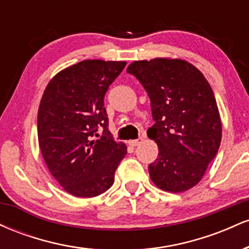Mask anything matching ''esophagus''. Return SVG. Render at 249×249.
I'll use <instances>...</instances> for the list:
<instances>
[{"mask_svg":"<svg viewBox=\"0 0 249 249\" xmlns=\"http://www.w3.org/2000/svg\"><path fill=\"white\" fill-rule=\"evenodd\" d=\"M142 142V137H141V138H138V139H133V141H130V142H128V144H130L131 146H137V145L141 144Z\"/></svg>","mask_w":249,"mask_h":249,"instance_id":"obj_1","label":"esophagus"}]
</instances>
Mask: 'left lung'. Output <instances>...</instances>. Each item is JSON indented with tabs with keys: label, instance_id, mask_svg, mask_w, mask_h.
<instances>
[{
	"label": "left lung",
	"instance_id": "1",
	"mask_svg": "<svg viewBox=\"0 0 249 249\" xmlns=\"http://www.w3.org/2000/svg\"><path fill=\"white\" fill-rule=\"evenodd\" d=\"M151 101L154 124L147 136L158 145L150 178L167 192H184L201 180L221 142V121L213 90L194 65L182 59L136 61L126 69Z\"/></svg>",
	"mask_w": 249,
	"mask_h": 249
}]
</instances>
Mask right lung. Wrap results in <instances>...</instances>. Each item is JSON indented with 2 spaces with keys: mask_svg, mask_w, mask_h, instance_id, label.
Returning <instances> with one entry per match:
<instances>
[{
  "mask_svg": "<svg viewBox=\"0 0 249 249\" xmlns=\"http://www.w3.org/2000/svg\"><path fill=\"white\" fill-rule=\"evenodd\" d=\"M126 62L87 59L62 70L45 88L37 115L38 144L58 184L79 198L112 186L124 142L108 131L104 96ZM102 132L103 136L95 139Z\"/></svg>",
  "mask_w": 249,
  "mask_h": 249,
  "instance_id": "add662e5",
  "label": "right lung"
}]
</instances>
